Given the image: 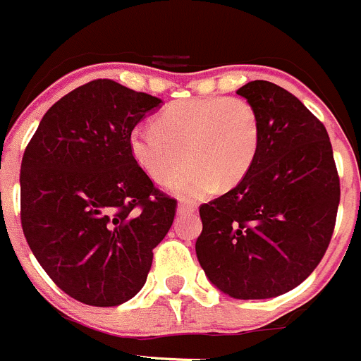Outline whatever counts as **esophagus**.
<instances>
[{"mask_svg":"<svg viewBox=\"0 0 361 361\" xmlns=\"http://www.w3.org/2000/svg\"><path fill=\"white\" fill-rule=\"evenodd\" d=\"M196 212V207L194 204H188V203H180L178 204V214H194Z\"/></svg>","mask_w":361,"mask_h":361,"instance_id":"34e87169","label":"esophagus"}]
</instances>
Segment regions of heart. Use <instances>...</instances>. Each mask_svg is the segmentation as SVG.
Segmentation results:
<instances>
[{
  "label": "heart",
  "instance_id": "heart-1",
  "mask_svg": "<svg viewBox=\"0 0 361 361\" xmlns=\"http://www.w3.org/2000/svg\"><path fill=\"white\" fill-rule=\"evenodd\" d=\"M128 146L140 169L160 185L190 165L174 192L183 200H201L219 183L231 188L244 180L260 149V119L244 97H188L167 104L154 128L135 126Z\"/></svg>",
  "mask_w": 361,
  "mask_h": 361
}]
</instances>
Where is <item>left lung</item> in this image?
I'll return each instance as SVG.
<instances>
[{"label":"left lung","mask_w":361,"mask_h":361,"mask_svg":"<svg viewBox=\"0 0 361 361\" xmlns=\"http://www.w3.org/2000/svg\"><path fill=\"white\" fill-rule=\"evenodd\" d=\"M257 109L260 149L244 180L200 207L197 260L219 290L269 299L301 285L331 240L340 180L324 124L276 83L237 90Z\"/></svg>","instance_id":"1"}]
</instances>
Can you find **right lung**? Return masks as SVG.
Wrapping results in <instances>:
<instances>
[{"instance_id":"add662e5","label":"right lung","mask_w":361,"mask_h":361,"mask_svg":"<svg viewBox=\"0 0 361 361\" xmlns=\"http://www.w3.org/2000/svg\"><path fill=\"white\" fill-rule=\"evenodd\" d=\"M161 101L94 80L44 114L21 164V226L67 295L117 306L146 283L176 200L133 160L128 135Z\"/></svg>"}]
</instances>
